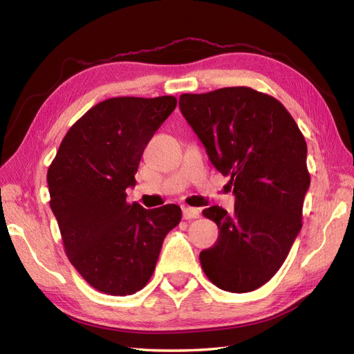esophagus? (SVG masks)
<instances>
[{
	"label": "esophagus",
	"mask_w": 354,
	"mask_h": 354,
	"mask_svg": "<svg viewBox=\"0 0 354 354\" xmlns=\"http://www.w3.org/2000/svg\"><path fill=\"white\" fill-rule=\"evenodd\" d=\"M183 216H184V219H187V221L198 219V217L201 216V209L193 208V207H184L183 208Z\"/></svg>",
	"instance_id": "1"
}]
</instances>
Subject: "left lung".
<instances>
[{"mask_svg":"<svg viewBox=\"0 0 354 354\" xmlns=\"http://www.w3.org/2000/svg\"><path fill=\"white\" fill-rule=\"evenodd\" d=\"M179 108L236 196L232 213L219 205L202 212L221 230L214 246L199 254L202 269L222 290L259 289L303 227L306 140L280 102L248 86L183 94Z\"/></svg>","mask_w":354,"mask_h":354,"instance_id":"obj_1","label":"left lung"}]
</instances>
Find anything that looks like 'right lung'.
Segmentation results:
<instances>
[{
	"label": "right lung",
	"mask_w": 354,
	"mask_h": 354,
	"mask_svg": "<svg viewBox=\"0 0 354 354\" xmlns=\"http://www.w3.org/2000/svg\"><path fill=\"white\" fill-rule=\"evenodd\" d=\"M176 108L173 95L103 100L66 132L47 173L50 207L71 265L94 289L124 297L152 277L181 208L127 204L141 155Z\"/></svg>",
	"instance_id": "1"
}]
</instances>
